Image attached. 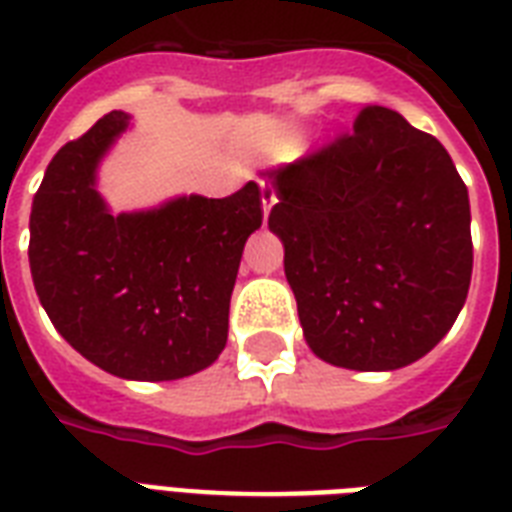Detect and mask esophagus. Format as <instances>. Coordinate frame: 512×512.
Wrapping results in <instances>:
<instances>
[{
	"label": "esophagus",
	"mask_w": 512,
	"mask_h": 512,
	"mask_svg": "<svg viewBox=\"0 0 512 512\" xmlns=\"http://www.w3.org/2000/svg\"><path fill=\"white\" fill-rule=\"evenodd\" d=\"M260 201H263V212L268 215L271 212V207L276 204V191H273L271 183H260Z\"/></svg>",
	"instance_id": "34e87169"
}]
</instances>
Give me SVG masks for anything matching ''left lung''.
Masks as SVG:
<instances>
[{
  "instance_id": "left-lung-1",
  "label": "left lung",
  "mask_w": 512,
  "mask_h": 512,
  "mask_svg": "<svg viewBox=\"0 0 512 512\" xmlns=\"http://www.w3.org/2000/svg\"><path fill=\"white\" fill-rule=\"evenodd\" d=\"M265 175L279 196L268 228L313 353L388 372L436 348L473 273L468 188L446 148L366 106L350 135Z\"/></svg>"
}]
</instances>
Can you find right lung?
<instances>
[{
	"label": "right lung",
	"mask_w": 512,
	"mask_h": 512,
	"mask_svg": "<svg viewBox=\"0 0 512 512\" xmlns=\"http://www.w3.org/2000/svg\"><path fill=\"white\" fill-rule=\"evenodd\" d=\"M127 127L130 116L111 111L52 156L31 204L28 263L42 308L87 361L124 380H180L223 353L263 201L247 183L225 199L114 215L95 172Z\"/></svg>",
	"instance_id": "add662e5"
}]
</instances>
